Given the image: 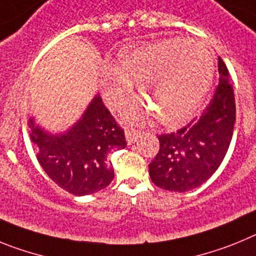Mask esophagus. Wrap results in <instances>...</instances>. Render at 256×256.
I'll return each mask as SVG.
<instances>
[{
	"label": "esophagus",
	"mask_w": 256,
	"mask_h": 256,
	"mask_svg": "<svg viewBox=\"0 0 256 256\" xmlns=\"http://www.w3.org/2000/svg\"><path fill=\"white\" fill-rule=\"evenodd\" d=\"M140 137V132L138 130H126V138L128 144H134Z\"/></svg>",
	"instance_id": "34e87169"
}]
</instances>
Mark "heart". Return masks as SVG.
Wrapping results in <instances>:
<instances>
[{
    "label": "heart",
    "mask_w": 256,
    "mask_h": 256,
    "mask_svg": "<svg viewBox=\"0 0 256 256\" xmlns=\"http://www.w3.org/2000/svg\"><path fill=\"white\" fill-rule=\"evenodd\" d=\"M119 69L102 72V94L112 108L124 105L133 91L130 79L141 80V94L166 124L186 120L206 94L212 78V58L200 40L165 38L119 56ZM138 108L128 112L133 120Z\"/></svg>",
    "instance_id": "obj_1"
}]
</instances>
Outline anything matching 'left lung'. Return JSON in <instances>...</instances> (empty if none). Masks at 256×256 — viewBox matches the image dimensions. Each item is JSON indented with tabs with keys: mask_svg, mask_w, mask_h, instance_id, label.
Returning a JSON list of instances; mask_svg holds the SVG:
<instances>
[{
	"mask_svg": "<svg viewBox=\"0 0 256 256\" xmlns=\"http://www.w3.org/2000/svg\"><path fill=\"white\" fill-rule=\"evenodd\" d=\"M219 83L198 120L177 132L158 136L160 148L148 164L151 180L166 191L186 192L216 173L230 148L236 122L234 86L218 58Z\"/></svg>",
	"mask_w": 256,
	"mask_h": 256,
	"instance_id": "8db88e82",
	"label": "left lung"
}]
</instances>
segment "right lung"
I'll list each match as a JSON object with an SVG mask.
<instances>
[{"mask_svg":"<svg viewBox=\"0 0 256 256\" xmlns=\"http://www.w3.org/2000/svg\"><path fill=\"white\" fill-rule=\"evenodd\" d=\"M30 140L47 176L69 194L91 195L114 178L108 156L126 146L124 130L116 123L101 96L94 98L83 118L62 136H50L30 119Z\"/></svg>","mask_w":256,"mask_h":256,"instance_id":"1","label":"right lung"}]
</instances>
